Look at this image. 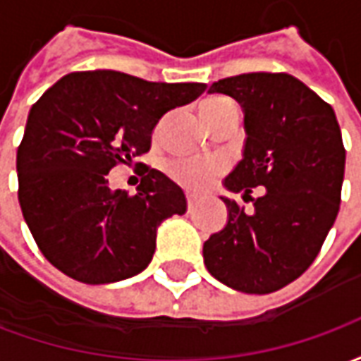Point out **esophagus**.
Wrapping results in <instances>:
<instances>
[{"label": "esophagus", "mask_w": 361, "mask_h": 361, "mask_svg": "<svg viewBox=\"0 0 361 361\" xmlns=\"http://www.w3.org/2000/svg\"><path fill=\"white\" fill-rule=\"evenodd\" d=\"M197 204V197L195 195H188V209L189 211H193Z\"/></svg>", "instance_id": "34e87169"}]
</instances>
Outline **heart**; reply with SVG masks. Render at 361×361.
Instances as JSON below:
<instances>
[{
	"label": "heart",
	"instance_id": "obj_1",
	"mask_svg": "<svg viewBox=\"0 0 361 361\" xmlns=\"http://www.w3.org/2000/svg\"><path fill=\"white\" fill-rule=\"evenodd\" d=\"M228 102H232V100L222 98V96L209 98L201 104V114L216 110ZM224 170H226V160L220 157H181L168 162L170 178L191 191H201V189L209 188Z\"/></svg>",
	"mask_w": 361,
	"mask_h": 361
}]
</instances>
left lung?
Listing matches in <instances>:
<instances>
[{
    "mask_svg": "<svg viewBox=\"0 0 361 361\" xmlns=\"http://www.w3.org/2000/svg\"><path fill=\"white\" fill-rule=\"evenodd\" d=\"M209 92L243 108V158L224 180L228 222L203 245L207 271L245 294H271L310 269L341 209L346 150L334 110L288 73H243ZM253 187H265L253 200Z\"/></svg>",
    "mask_w": 361,
    "mask_h": 361,
    "instance_id": "obj_1",
    "label": "left lung"
}]
</instances>
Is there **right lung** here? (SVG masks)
I'll return each instance as SVG.
<instances>
[{
    "instance_id": "obj_1",
    "label": "right lung",
    "mask_w": 361,
    "mask_h": 361,
    "mask_svg": "<svg viewBox=\"0 0 361 361\" xmlns=\"http://www.w3.org/2000/svg\"><path fill=\"white\" fill-rule=\"evenodd\" d=\"M204 89L98 69L66 75L38 98L17 150L19 203L51 265L87 284L147 269L157 228L188 211L185 195L149 166L141 168L137 195L110 189L106 176L149 152L158 119Z\"/></svg>"
}]
</instances>
